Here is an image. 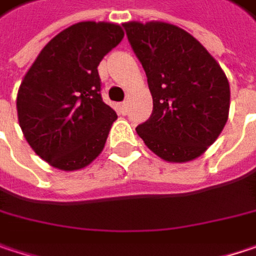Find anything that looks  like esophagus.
<instances>
[{
    "label": "esophagus",
    "mask_w": 256,
    "mask_h": 256,
    "mask_svg": "<svg viewBox=\"0 0 256 256\" xmlns=\"http://www.w3.org/2000/svg\"><path fill=\"white\" fill-rule=\"evenodd\" d=\"M126 108H128V103H126V102H122V103H120V112H122V115L126 114Z\"/></svg>",
    "instance_id": "esophagus-1"
}]
</instances>
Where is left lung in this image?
Instances as JSON below:
<instances>
[{
    "label": "left lung",
    "mask_w": 256,
    "mask_h": 256,
    "mask_svg": "<svg viewBox=\"0 0 256 256\" xmlns=\"http://www.w3.org/2000/svg\"><path fill=\"white\" fill-rule=\"evenodd\" d=\"M147 76L153 114L137 134L160 158L186 163L222 134L230 86L220 64L192 34L166 22L122 24Z\"/></svg>",
    "instance_id": "8db88e82"
}]
</instances>
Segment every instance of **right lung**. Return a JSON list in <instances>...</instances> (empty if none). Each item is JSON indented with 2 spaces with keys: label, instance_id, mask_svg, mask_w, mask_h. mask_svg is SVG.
Here are the masks:
<instances>
[{
  "label": "right lung",
  "instance_id": "add662e5",
  "mask_svg": "<svg viewBox=\"0 0 256 256\" xmlns=\"http://www.w3.org/2000/svg\"><path fill=\"white\" fill-rule=\"evenodd\" d=\"M124 34L116 23H76L46 44L23 77L18 124L33 152L50 166L80 170L103 152L118 116L102 100L98 66Z\"/></svg>",
  "mask_w": 256,
  "mask_h": 256
}]
</instances>
